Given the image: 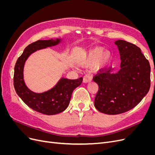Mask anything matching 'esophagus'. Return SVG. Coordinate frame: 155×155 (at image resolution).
Here are the masks:
<instances>
[{
  "mask_svg": "<svg viewBox=\"0 0 155 155\" xmlns=\"http://www.w3.org/2000/svg\"><path fill=\"white\" fill-rule=\"evenodd\" d=\"M92 77L90 74H85L83 77V82L84 83L90 82L92 81Z\"/></svg>",
  "mask_w": 155,
  "mask_h": 155,
  "instance_id": "obj_1",
  "label": "esophagus"
}]
</instances>
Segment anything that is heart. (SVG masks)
Returning <instances> with one entry per match:
<instances>
[{"mask_svg":"<svg viewBox=\"0 0 155 155\" xmlns=\"http://www.w3.org/2000/svg\"><path fill=\"white\" fill-rule=\"evenodd\" d=\"M112 59L111 54L109 51H104L101 47H96L91 50L82 59L85 64H92L96 63L100 68H104L109 64Z\"/></svg>","mask_w":155,"mask_h":155,"instance_id":"heart-1","label":"heart"}]
</instances>
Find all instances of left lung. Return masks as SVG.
Segmentation results:
<instances>
[{
	"label": "left lung",
	"instance_id": "obj_1",
	"mask_svg": "<svg viewBox=\"0 0 155 155\" xmlns=\"http://www.w3.org/2000/svg\"><path fill=\"white\" fill-rule=\"evenodd\" d=\"M121 56L120 70H99L93 78L99 89L94 100L96 109L107 114H119L132 109L142 101L151 86V67L141 50L124 40L114 42Z\"/></svg>",
	"mask_w": 155,
	"mask_h": 155
}]
</instances>
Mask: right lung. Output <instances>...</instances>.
Returning a JSON list of instances; mask_svg holds the SVG:
<instances>
[{
	"instance_id": "add662e5",
	"label": "right lung",
	"mask_w": 155,
	"mask_h": 155,
	"mask_svg": "<svg viewBox=\"0 0 155 155\" xmlns=\"http://www.w3.org/2000/svg\"><path fill=\"white\" fill-rule=\"evenodd\" d=\"M60 40H38L27 46L23 53L18 58L15 66L13 85L15 91L22 100L31 109L40 113L53 115L67 109L73 91L79 86L83 78L77 79L62 78L52 89L41 94L33 92L27 88L23 79V68L28 56L34 51L59 43Z\"/></svg>"
}]
</instances>
